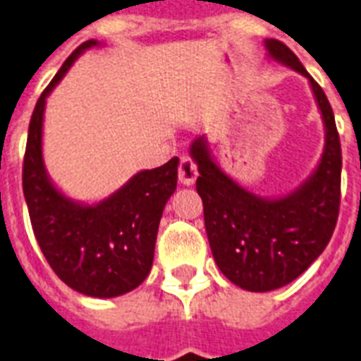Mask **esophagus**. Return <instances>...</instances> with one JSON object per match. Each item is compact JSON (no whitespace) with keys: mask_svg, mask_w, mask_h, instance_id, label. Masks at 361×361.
<instances>
[{"mask_svg":"<svg viewBox=\"0 0 361 361\" xmlns=\"http://www.w3.org/2000/svg\"><path fill=\"white\" fill-rule=\"evenodd\" d=\"M197 178V164L194 162V158L190 157L188 152L180 154V162H178V180L186 186L195 183Z\"/></svg>","mask_w":361,"mask_h":361,"instance_id":"34e87169","label":"esophagus"}]
</instances>
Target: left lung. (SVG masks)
I'll use <instances>...</instances> for the list:
<instances>
[{
  "instance_id": "obj_1",
  "label": "left lung",
  "mask_w": 361,
  "mask_h": 361,
  "mask_svg": "<svg viewBox=\"0 0 361 361\" xmlns=\"http://www.w3.org/2000/svg\"><path fill=\"white\" fill-rule=\"evenodd\" d=\"M267 50L310 78L321 108L326 147L313 177L287 197L261 199L212 162L201 137L192 143L199 167L195 188L216 264L229 281L252 293L279 289L305 272L328 246L341 204V143L326 94L289 46L268 39Z\"/></svg>"
}]
</instances>
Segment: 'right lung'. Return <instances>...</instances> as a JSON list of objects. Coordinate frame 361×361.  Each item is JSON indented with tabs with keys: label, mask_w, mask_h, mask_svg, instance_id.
Listing matches in <instances>:
<instances>
[{
	"label": "right lung",
	"mask_w": 361,
	"mask_h": 361,
	"mask_svg": "<svg viewBox=\"0 0 361 361\" xmlns=\"http://www.w3.org/2000/svg\"><path fill=\"white\" fill-rule=\"evenodd\" d=\"M97 40L80 44L37 100L30 121L22 186L35 238L57 278L93 298L134 290L149 276L158 226L167 199L177 188L178 158L147 169L111 197L83 207L56 190L42 164V115L46 97L76 57Z\"/></svg>",
	"instance_id": "right-lung-1"
}]
</instances>
